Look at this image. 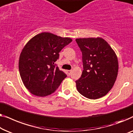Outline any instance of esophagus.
<instances>
[{"label": "esophagus", "instance_id": "esophagus-1", "mask_svg": "<svg viewBox=\"0 0 133 133\" xmlns=\"http://www.w3.org/2000/svg\"><path fill=\"white\" fill-rule=\"evenodd\" d=\"M72 70H67V74H68L69 75H70L71 74V73H72Z\"/></svg>", "mask_w": 133, "mask_h": 133}]
</instances>
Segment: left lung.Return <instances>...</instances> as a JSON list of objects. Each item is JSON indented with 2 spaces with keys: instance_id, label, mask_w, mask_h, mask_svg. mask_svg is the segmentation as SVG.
Returning <instances> with one entry per match:
<instances>
[{
  "instance_id": "1",
  "label": "left lung",
  "mask_w": 133,
  "mask_h": 133,
  "mask_svg": "<svg viewBox=\"0 0 133 133\" xmlns=\"http://www.w3.org/2000/svg\"><path fill=\"white\" fill-rule=\"evenodd\" d=\"M83 54L84 70L75 81L78 92L85 98H102L112 89L116 79L119 64L116 54L101 37L76 38Z\"/></svg>"
}]
</instances>
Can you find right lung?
Returning a JSON list of instances; mask_svg holds the SVG:
<instances>
[{
  "mask_svg": "<svg viewBox=\"0 0 133 133\" xmlns=\"http://www.w3.org/2000/svg\"><path fill=\"white\" fill-rule=\"evenodd\" d=\"M72 41L69 37L42 32L25 44L20 55L18 69L22 82L30 93L44 97L57 89L67 75L55 63L59 52Z\"/></svg>",
  "mask_w": 133,
  "mask_h": 133,
  "instance_id": "add662e5",
  "label": "right lung"
}]
</instances>
